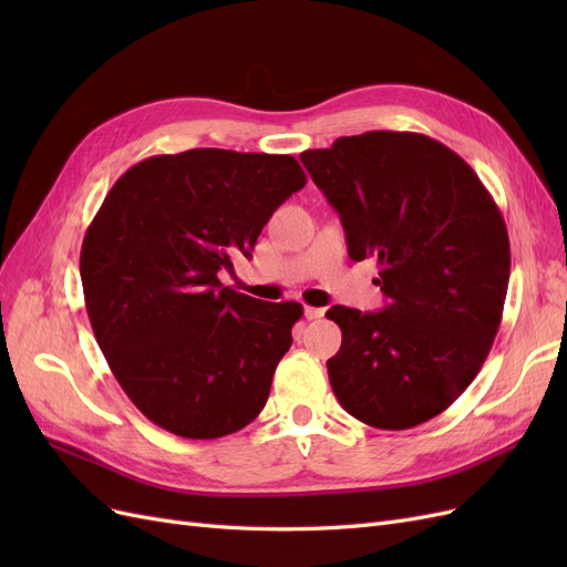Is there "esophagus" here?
<instances>
[{
	"mask_svg": "<svg viewBox=\"0 0 567 567\" xmlns=\"http://www.w3.org/2000/svg\"><path fill=\"white\" fill-rule=\"evenodd\" d=\"M323 317V310L321 307H305V319L312 321V319H321Z\"/></svg>",
	"mask_w": 567,
	"mask_h": 567,
	"instance_id": "1",
	"label": "esophagus"
}]
</instances>
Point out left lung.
Returning <instances> with one entry per match:
<instances>
[{
    "label": "left lung",
    "mask_w": 567,
    "mask_h": 567,
    "mask_svg": "<svg viewBox=\"0 0 567 567\" xmlns=\"http://www.w3.org/2000/svg\"><path fill=\"white\" fill-rule=\"evenodd\" d=\"M300 161L338 210L354 262L375 257L383 312L336 305L342 342L329 381L367 425L406 431L442 414L499 331L511 248L473 167L416 132L340 136Z\"/></svg>",
    "instance_id": "left-lung-1"
}]
</instances>
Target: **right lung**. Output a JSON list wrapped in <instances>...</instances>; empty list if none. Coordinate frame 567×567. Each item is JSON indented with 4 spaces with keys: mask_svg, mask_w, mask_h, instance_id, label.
Masks as SVG:
<instances>
[{
    "mask_svg": "<svg viewBox=\"0 0 567 567\" xmlns=\"http://www.w3.org/2000/svg\"><path fill=\"white\" fill-rule=\"evenodd\" d=\"M307 177L293 156L192 148L132 165L84 234L80 277L101 352L134 406L188 440L260 414L300 302L221 286Z\"/></svg>",
    "mask_w": 567,
    "mask_h": 567,
    "instance_id": "right-lung-1",
    "label": "right lung"
}]
</instances>
